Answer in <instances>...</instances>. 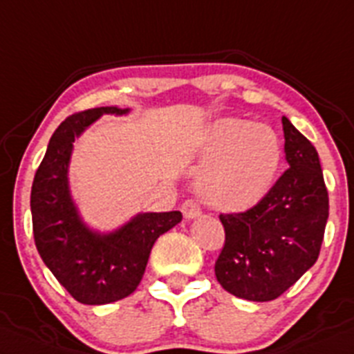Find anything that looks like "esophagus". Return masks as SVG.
I'll list each match as a JSON object with an SVG mask.
<instances>
[{
	"mask_svg": "<svg viewBox=\"0 0 354 354\" xmlns=\"http://www.w3.org/2000/svg\"><path fill=\"white\" fill-rule=\"evenodd\" d=\"M180 210H183L184 217L186 218H194L201 214V207L198 205L196 200H193V198H187V200L180 205Z\"/></svg>",
	"mask_w": 354,
	"mask_h": 354,
	"instance_id": "obj_1",
	"label": "esophagus"
}]
</instances>
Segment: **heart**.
I'll return each instance as SVG.
<instances>
[{
    "instance_id": "1",
    "label": "heart",
    "mask_w": 354,
    "mask_h": 354,
    "mask_svg": "<svg viewBox=\"0 0 354 354\" xmlns=\"http://www.w3.org/2000/svg\"><path fill=\"white\" fill-rule=\"evenodd\" d=\"M201 158L207 161L198 175L201 196L221 210L245 212L274 186L283 147L268 124L222 118L208 130Z\"/></svg>"
}]
</instances>
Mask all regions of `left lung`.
I'll return each instance as SVG.
<instances>
[{"mask_svg":"<svg viewBox=\"0 0 354 354\" xmlns=\"http://www.w3.org/2000/svg\"><path fill=\"white\" fill-rule=\"evenodd\" d=\"M281 123L290 167L254 208L218 215L225 238L215 276L247 301H274L315 264L328 218L318 153L287 118Z\"/></svg>","mask_w":354,"mask_h":354,"instance_id":"left-lung-1","label":"left lung"}]
</instances>
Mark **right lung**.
<instances>
[{"mask_svg":"<svg viewBox=\"0 0 354 354\" xmlns=\"http://www.w3.org/2000/svg\"><path fill=\"white\" fill-rule=\"evenodd\" d=\"M116 106L74 113L59 124L36 170L31 189L35 243L59 283L82 304L99 306L129 297L139 287L154 241L183 221L177 210L139 214L111 234L92 233L80 221L67 187L74 137Z\"/></svg>","mask_w":354,"mask_h":354,"instance_id":"right-lung-1","label":"right lung"}]
</instances>
